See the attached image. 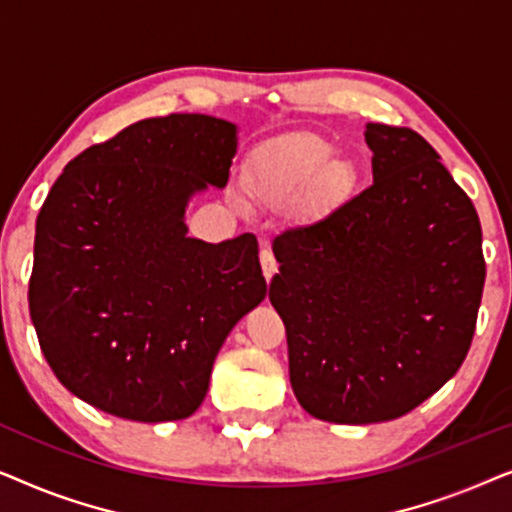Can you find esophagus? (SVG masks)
<instances>
[{"mask_svg":"<svg viewBox=\"0 0 512 512\" xmlns=\"http://www.w3.org/2000/svg\"><path fill=\"white\" fill-rule=\"evenodd\" d=\"M261 268H263L265 279L270 282V279L275 277V272H277V261H275V254H272L268 244H263V249H261Z\"/></svg>","mask_w":512,"mask_h":512,"instance_id":"34e87169","label":"esophagus"}]
</instances>
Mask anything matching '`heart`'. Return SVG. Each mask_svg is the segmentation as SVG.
Returning a JSON list of instances; mask_svg holds the SVG:
<instances>
[{"mask_svg": "<svg viewBox=\"0 0 512 512\" xmlns=\"http://www.w3.org/2000/svg\"><path fill=\"white\" fill-rule=\"evenodd\" d=\"M359 172L335 158V146L314 132H291L263 146L247 163V184L265 205H286L307 188L324 200H340L356 188Z\"/></svg>", "mask_w": 512, "mask_h": 512, "instance_id": "1", "label": "heart"}]
</instances>
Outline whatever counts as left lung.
<instances>
[{"label":"left lung","instance_id":"left-lung-1","mask_svg":"<svg viewBox=\"0 0 512 512\" xmlns=\"http://www.w3.org/2000/svg\"><path fill=\"white\" fill-rule=\"evenodd\" d=\"M373 186L272 251L298 403L335 424L389 422L464 363L485 286L473 202L410 128L366 125Z\"/></svg>","mask_w":512,"mask_h":512}]
</instances>
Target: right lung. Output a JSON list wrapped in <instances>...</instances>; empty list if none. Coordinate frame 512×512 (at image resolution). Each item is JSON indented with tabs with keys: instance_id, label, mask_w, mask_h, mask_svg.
I'll return each instance as SVG.
<instances>
[{
	"instance_id": "1",
	"label": "right lung",
	"mask_w": 512,
	"mask_h": 512,
	"mask_svg": "<svg viewBox=\"0 0 512 512\" xmlns=\"http://www.w3.org/2000/svg\"><path fill=\"white\" fill-rule=\"evenodd\" d=\"M237 125L144 118L69 160L41 205L30 317L55 377L132 422L191 417L216 354L268 291L251 233L188 237L186 205L228 184Z\"/></svg>"
}]
</instances>
